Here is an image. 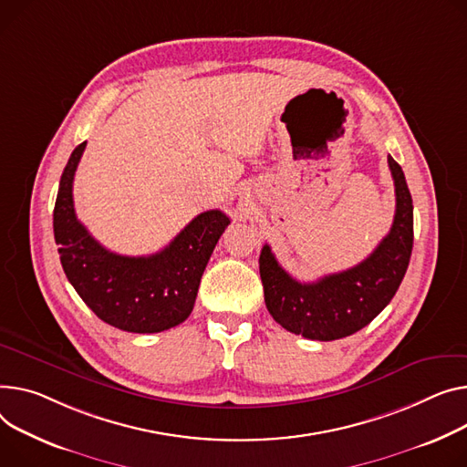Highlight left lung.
<instances>
[{
    "label": "left lung",
    "mask_w": 467,
    "mask_h": 467,
    "mask_svg": "<svg viewBox=\"0 0 467 467\" xmlns=\"http://www.w3.org/2000/svg\"><path fill=\"white\" fill-rule=\"evenodd\" d=\"M396 213L389 234L362 263L300 284L265 244L259 257L265 302L275 323L307 339L332 341L374 321L396 295L413 250V201L401 167L389 155Z\"/></svg>",
    "instance_id": "1"
}]
</instances>
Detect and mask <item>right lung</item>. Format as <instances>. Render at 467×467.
<instances>
[{
	"instance_id": "obj_1",
	"label": "right lung",
	"mask_w": 467,
	"mask_h": 467,
	"mask_svg": "<svg viewBox=\"0 0 467 467\" xmlns=\"http://www.w3.org/2000/svg\"><path fill=\"white\" fill-rule=\"evenodd\" d=\"M84 148L86 142L73 150L54 206V238L67 279L93 314L119 330L151 334L183 323L193 312L202 272L231 220L222 210H208L158 254H112L75 213L73 178Z\"/></svg>"
}]
</instances>
